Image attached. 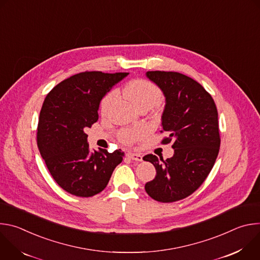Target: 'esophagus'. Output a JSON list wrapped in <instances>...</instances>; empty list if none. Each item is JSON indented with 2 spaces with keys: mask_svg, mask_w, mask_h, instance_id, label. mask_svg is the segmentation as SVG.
Listing matches in <instances>:
<instances>
[{
  "mask_svg": "<svg viewBox=\"0 0 260 260\" xmlns=\"http://www.w3.org/2000/svg\"><path fill=\"white\" fill-rule=\"evenodd\" d=\"M127 157L131 158L132 160H136V161H142L143 160V156L138 154V153H127Z\"/></svg>",
  "mask_w": 260,
  "mask_h": 260,
  "instance_id": "34e87169",
  "label": "esophagus"
}]
</instances>
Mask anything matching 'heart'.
Here are the masks:
<instances>
[{
    "label": "heart",
    "mask_w": 260,
    "mask_h": 260,
    "mask_svg": "<svg viewBox=\"0 0 260 260\" xmlns=\"http://www.w3.org/2000/svg\"><path fill=\"white\" fill-rule=\"evenodd\" d=\"M123 94L139 109L143 106H154L158 104L162 98L160 88L153 82L147 79H136L131 81L122 88ZM117 90L108 92L101 102V112L107 115L117 100ZM147 133L145 126L135 128H123L118 133V139L124 144H133Z\"/></svg>",
    "instance_id": "b5f03b06"
}]
</instances>
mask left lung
Returning a JSON list of instances; mask_svg holds the SVG:
<instances>
[{
	"label": "left lung",
	"instance_id": "1",
	"mask_svg": "<svg viewBox=\"0 0 260 260\" xmlns=\"http://www.w3.org/2000/svg\"><path fill=\"white\" fill-rule=\"evenodd\" d=\"M146 76L166 96L161 133L169 137L161 143L173 142L174 155L143 157L156 170L145 190L157 202L173 203L192 194L210 174L220 147L218 112L211 94L192 78L165 71H149Z\"/></svg>",
	"mask_w": 260,
	"mask_h": 260
}]
</instances>
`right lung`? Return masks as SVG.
I'll return each mask as SVG.
<instances>
[{
  "label": "right lung",
  "mask_w": 260,
  "mask_h": 260,
  "mask_svg": "<svg viewBox=\"0 0 260 260\" xmlns=\"http://www.w3.org/2000/svg\"><path fill=\"white\" fill-rule=\"evenodd\" d=\"M127 75L82 72L58 83L44 100L37 144L55 182L73 196L89 198L103 191L122 161L120 149L90 152L85 129L98 121L104 95Z\"/></svg>",
  "instance_id": "right-lung-1"
}]
</instances>
